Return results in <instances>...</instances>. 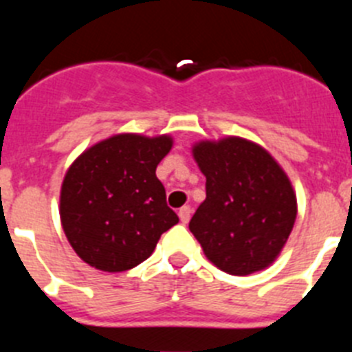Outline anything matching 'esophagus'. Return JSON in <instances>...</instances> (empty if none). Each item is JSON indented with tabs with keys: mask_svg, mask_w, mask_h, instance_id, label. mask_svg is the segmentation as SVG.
<instances>
[{
	"mask_svg": "<svg viewBox=\"0 0 352 352\" xmlns=\"http://www.w3.org/2000/svg\"><path fill=\"white\" fill-rule=\"evenodd\" d=\"M178 214H179V220H182V223H186V222H188V220H190V214H192L190 206L179 208Z\"/></svg>",
	"mask_w": 352,
	"mask_h": 352,
	"instance_id": "obj_1",
	"label": "esophagus"
}]
</instances>
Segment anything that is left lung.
<instances>
[{"label":"left lung","mask_w":352,"mask_h":352,"mask_svg":"<svg viewBox=\"0 0 352 352\" xmlns=\"http://www.w3.org/2000/svg\"><path fill=\"white\" fill-rule=\"evenodd\" d=\"M192 155L206 199L188 229L222 272L245 276L272 266L298 214L296 192L268 149L238 135L199 141Z\"/></svg>","instance_id":"8db88e82"}]
</instances>
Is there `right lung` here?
I'll list each match as a JSON object with an SVG mask.
<instances>
[{
    "instance_id": "add662e5",
    "label": "right lung",
    "mask_w": 352,
    "mask_h": 352,
    "mask_svg": "<svg viewBox=\"0 0 352 352\" xmlns=\"http://www.w3.org/2000/svg\"><path fill=\"white\" fill-rule=\"evenodd\" d=\"M173 142L169 133H114L72 162L61 183L60 219L68 243L91 268H135L179 222L155 173Z\"/></svg>"
}]
</instances>
